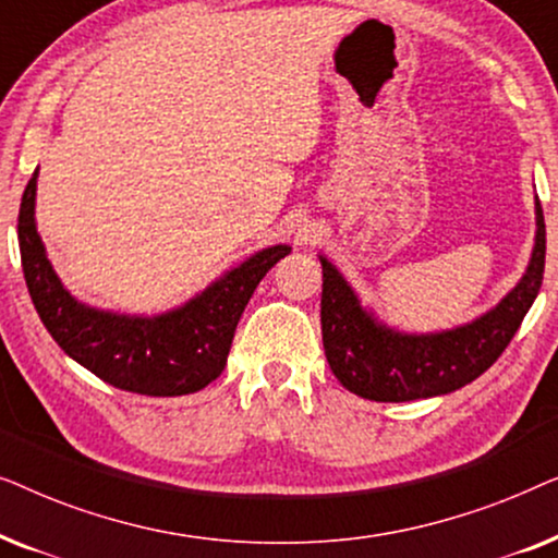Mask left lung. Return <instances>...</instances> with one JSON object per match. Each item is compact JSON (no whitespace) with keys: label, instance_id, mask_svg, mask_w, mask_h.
<instances>
[{"label":"left lung","instance_id":"1","mask_svg":"<svg viewBox=\"0 0 558 558\" xmlns=\"http://www.w3.org/2000/svg\"><path fill=\"white\" fill-rule=\"evenodd\" d=\"M323 264V345L335 378L371 401H416L452 393L498 361L536 300L546 264L544 210L536 201V243L521 281L485 315L441 332H399L365 310L345 277Z\"/></svg>","mask_w":558,"mask_h":558}]
</instances>
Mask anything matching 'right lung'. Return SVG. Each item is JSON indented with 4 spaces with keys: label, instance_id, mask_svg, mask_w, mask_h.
I'll list each match as a JSON object with an SVG mask.
<instances>
[{
    "label": "right lung",
    "instance_id": "right-lung-1",
    "mask_svg": "<svg viewBox=\"0 0 558 558\" xmlns=\"http://www.w3.org/2000/svg\"><path fill=\"white\" fill-rule=\"evenodd\" d=\"M35 193L37 170L17 218L22 271L37 315L65 355L121 391L185 396L216 380L258 281L292 251L287 243L262 248L178 310L155 317L119 315L78 302L52 271L35 226Z\"/></svg>",
    "mask_w": 558,
    "mask_h": 558
}]
</instances>
